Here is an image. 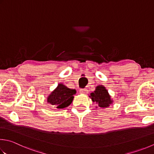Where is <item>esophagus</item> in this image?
Returning <instances> with one entry per match:
<instances>
[{
    "label": "esophagus",
    "instance_id": "esophagus-1",
    "mask_svg": "<svg viewBox=\"0 0 154 154\" xmlns=\"http://www.w3.org/2000/svg\"><path fill=\"white\" fill-rule=\"evenodd\" d=\"M79 93L81 94H84V95H86L87 93H88V90L87 89H80Z\"/></svg>",
    "mask_w": 154,
    "mask_h": 154
}]
</instances>
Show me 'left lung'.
<instances>
[{
  "label": "left lung",
  "instance_id": "1",
  "mask_svg": "<svg viewBox=\"0 0 154 154\" xmlns=\"http://www.w3.org/2000/svg\"><path fill=\"white\" fill-rule=\"evenodd\" d=\"M89 97L91 99L92 101L97 104L96 108H98L99 107L102 109H105L109 107V105L112 104L113 102L107 89L102 85L96 87L95 91L90 93Z\"/></svg>",
  "mask_w": 154,
  "mask_h": 154
}]
</instances>
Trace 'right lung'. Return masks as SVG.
<instances>
[{"label":"right lung","mask_w":154,"mask_h":154,"mask_svg":"<svg viewBox=\"0 0 154 154\" xmlns=\"http://www.w3.org/2000/svg\"><path fill=\"white\" fill-rule=\"evenodd\" d=\"M76 90L68 88L62 83L58 84L56 88L48 95L47 101L48 103L54 105L57 109L67 107L73 100Z\"/></svg>","instance_id":"add662e5"}]
</instances>
